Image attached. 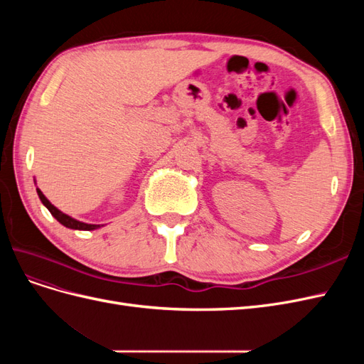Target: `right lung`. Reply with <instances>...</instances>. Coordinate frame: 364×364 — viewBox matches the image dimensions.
<instances>
[{"label": "right lung", "mask_w": 364, "mask_h": 364, "mask_svg": "<svg viewBox=\"0 0 364 364\" xmlns=\"http://www.w3.org/2000/svg\"><path fill=\"white\" fill-rule=\"evenodd\" d=\"M36 191H38V196H39L41 202L47 206V209L51 213V215H53L54 218H56L59 223H62L63 226H67V228H70V229H79V230H94V229L100 228V225H87V223L79 222V220H75V218H73V217H70V215H67V214H63L62 211H59V209H58L56 206L50 203V200L47 199L46 196L42 194V191H41L39 188H36Z\"/></svg>", "instance_id": "obj_1"}]
</instances>
